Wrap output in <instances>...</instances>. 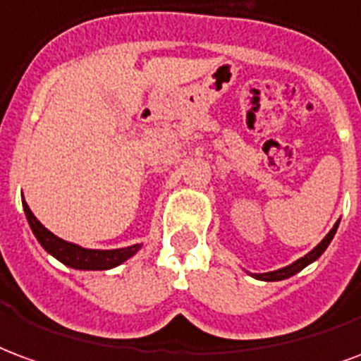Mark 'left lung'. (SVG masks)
I'll return each mask as SVG.
<instances>
[{
	"mask_svg": "<svg viewBox=\"0 0 361 361\" xmlns=\"http://www.w3.org/2000/svg\"><path fill=\"white\" fill-rule=\"evenodd\" d=\"M336 227H338V221H336V225L331 231H329V235L323 238V240L315 246L310 254H306L304 257H300L298 262H294V264L286 265V267H283V269H277V271H269V273H259V275H256V279H262V281H283V279H288L292 277V275H296L298 271H302L306 265H310L312 262H315L317 257L327 250V246L331 244V240H333V236H335L336 233Z\"/></svg>",
	"mask_w": 361,
	"mask_h": 361,
	"instance_id": "8db88e82",
	"label": "left lung"
}]
</instances>
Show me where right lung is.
<instances>
[{"mask_svg": "<svg viewBox=\"0 0 361 361\" xmlns=\"http://www.w3.org/2000/svg\"><path fill=\"white\" fill-rule=\"evenodd\" d=\"M23 207H25L26 219H28V225L32 228L34 236H36L38 242L46 248V252H49L51 256L57 257L61 264L69 265V267H75V269H111V267H117L119 264L126 262L128 257L134 256V254L140 250V244H134V246L119 250L80 248V246H76L73 242L61 240L59 236H55L54 233H49V231L42 225L40 221L34 217V213L30 212V207H28L26 202H23Z\"/></svg>", "mask_w": 361, "mask_h": 361, "instance_id": "add662e5", "label": "right lung"}]
</instances>
